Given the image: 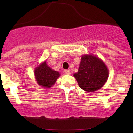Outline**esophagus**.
Masks as SVG:
<instances>
[{
  "instance_id": "34e87169",
  "label": "esophagus",
  "mask_w": 133,
  "mask_h": 133,
  "mask_svg": "<svg viewBox=\"0 0 133 133\" xmlns=\"http://www.w3.org/2000/svg\"><path fill=\"white\" fill-rule=\"evenodd\" d=\"M71 72V71L70 70H65V73L66 74H70Z\"/></svg>"
}]
</instances>
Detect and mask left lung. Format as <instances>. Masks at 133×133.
<instances>
[{"label": "left lung", "instance_id": "8db88e82", "mask_svg": "<svg viewBox=\"0 0 133 133\" xmlns=\"http://www.w3.org/2000/svg\"><path fill=\"white\" fill-rule=\"evenodd\" d=\"M109 71L102 60L93 54H83L79 71L73 74L80 88L85 91L94 92L107 82Z\"/></svg>", "mask_w": 133, "mask_h": 133}]
</instances>
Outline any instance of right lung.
<instances>
[{
    "mask_svg": "<svg viewBox=\"0 0 133 133\" xmlns=\"http://www.w3.org/2000/svg\"><path fill=\"white\" fill-rule=\"evenodd\" d=\"M34 74L37 84L45 88H49L53 86L61 75L59 72L49 66L46 61L43 62L36 67Z\"/></svg>",
    "mask_w": 133,
    "mask_h": 133,
    "instance_id": "1",
    "label": "right lung"
}]
</instances>
